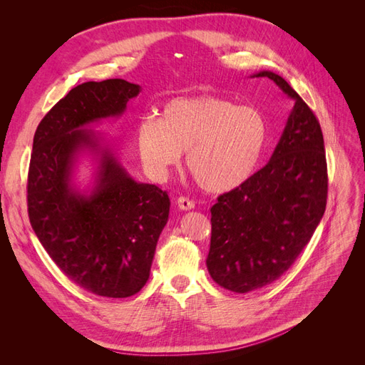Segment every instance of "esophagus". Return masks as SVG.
Segmentation results:
<instances>
[{"label":"esophagus","mask_w":365,"mask_h":365,"mask_svg":"<svg viewBox=\"0 0 365 365\" xmlns=\"http://www.w3.org/2000/svg\"><path fill=\"white\" fill-rule=\"evenodd\" d=\"M176 205H178L180 210H184V212L195 208V202L192 200H189V197H185V196H180L178 200H176Z\"/></svg>","instance_id":"obj_1"}]
</instances>
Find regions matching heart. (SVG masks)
I'll return each mask as SVG.
<instances>
[{
  "instance_id": "b5f03b06",
  "label": "heart",
  "mask_w": 365,
  "mask_h": 365,
  "mask_svg": "<svg viewBox=\"0 0 365 365\" xmlns=\"http://www.w3.org/2000/svg\"><path fill=\"white\" fill-rule=\"evenodd\" d=\"M267 140V120L257 108L219 96L172 98L137 129L138 155L153 180L168 178L187 150V169L197 185L217 195L251 178Z\"/></svg>"
}]
</instances>
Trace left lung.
Here are the masks:
<instances>
[{
  "label": "left lung",
  "instance_id": "8db88e82",
  "mask_svg": "<svg viewBox=\"0 0 365 365\" xmlns=\"http://www.w3.org/2000/svg\"><path fill=\"white\" fill-rule=\"evenodd\" d=\"M294 101L264 168L212 207L207 269L222 288L245 294L277 280L311 240L326 210L327 165L314 113L282 76L259 71Z\"/></svg>",
  "mask_w": 365,
  "mask_h": 365
}]
</instances>
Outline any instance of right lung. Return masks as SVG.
<instances>
[{"label":"right lung","instance_id":"1","mask_svg":"<svg viewBox=\"0 0 365 365\" xmlns=\"http://www.w3.org/2000/svg\"><path fill=\"white\" fill-rule=\"evenodd\" d=\"M140 93V85L123 79L77 85L41 120L33 138L31 228L68 279L109 298L130 297L146 284L170 212L168 192L132 178L102 132L91 129L120 118ZM85 156L93 175L82 190L75 175Z\"/></svg>","mask_w":365,"mask_h":365}]
</instances>
